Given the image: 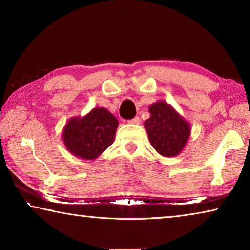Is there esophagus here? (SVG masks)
I'll return each mask as SVG.
<instances>
[{"label": "esophagus", "mask_w": 250, "mask_h": 250, "mask_svg": "<svg viewBox=\"0 0 250 250\" xmlns=\"http://www.w3.org/2000/svg\"><path fill=\"white\" fill-rule=\"evenodd\" d=\"M129 124H131V125H139L140 124V118L139 117L133 118L132 120L129 121Z\"/></svg>", "instance_id": "1"}]
</instances>
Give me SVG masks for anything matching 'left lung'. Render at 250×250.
<instances>
[{
	"label": "left lung",
	"instance_id": "8db88e82",
	"mask_svg": "<svg viewBox=\"0 0 250 250\" xmlns=\"http://www.w3.org/2000/svg\"><path fill=\"white\" fill-rule=\"evenodd\" d=\"M150 118L145 129L155 150L164 157H175L183 150L191 136V125L170 104L157 101L149 106Z\"/></svg>",
	"mask_w": 250,
	"mask_h": 250
}]
</instances>
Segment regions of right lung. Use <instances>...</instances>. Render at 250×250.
<instances>
[{
	"label": "right lung",
	"mask_w": 250,
	"mask_h": 250,
	"mask_svg": "<svg viewBox=\"0 0 250 250\" xmlns=\"http://www.w3.org/2000/svg\"><path fill=\"white\" fill-rule=\"evenodd\" d=\"M118 119L104 107H94L84 117L70 118L62 138L70 154L85 161H94L112 145Z\"/></svg>",
	"instance_id": "obj_1"
}]
</instances>
